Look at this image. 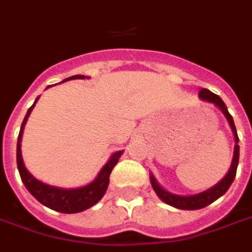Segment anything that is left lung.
Segmentation results:
<instances>
[{
	"label": "left lung",
	"mask_w": 252,
	"mask_h": 252,
	"mask_svg": "<svg viewBox=\"0 0 252 252\" xmlns=\"http://www.w3.org/2000/svg\"><path fill=\"white\" fill-rule=\"evenodd\" d=\"M199 98L201 99V100H204V102H209V103L215 104V106L224 114V117L227 119L229 127L232 130V134H234V157H232V162H231V166H229L228 172H227V174L224 176L223 179L220 180L218 184H215L212 188L207 189V190H204V192H200V193L196 194H190V196H180V194L169 192V190L164 189L158 184V181L156 180L153 173H150V184H152L154 192L157 193V196H158L159 199L162 200L164 203L174 207V208L185 209V211H193V209L204 208V207H207V205H209L211 203H214L215 200H218L219 197H221V196L228 190L231 184H232L235 176H236L238 162H239V145H238L239 138H238V133H236L234 119L231 117V114L228 113L227 106L224 104V102L221 100V98H220L219 95L211 93L207 88H201V90H200Z\"/></svg>",
	"instance_id": "left-lung-1"
}]
</instances>
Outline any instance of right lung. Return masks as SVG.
Wrapping results in <instances>:
<instances>
[{
    "label": "right lung",
    "instance_id": "obj_1",
    "mask_svg": "<svg viewBox=\"0 0 252 252\" xmlns=\"http://www.w3.org/2000/svg\"><path fill=\"white\" fill-rule=\"evenodd\" d=\"M72 79H86V76L84 75H73V76L67 78L63 82L72 80ZM38 98L40 96L36 98L34 103L27 111V115L24 118L21 128H20V134H18L17 168L18 172H20V176H21V180H23L25 188L29 190V193L32 194L33 197L37 200V201H40L43 205H45V207L55 209V211L62 212V214H78V212H83L86 209L91 208L93 205H95L104 196L106 190H107L108 183H110V173H111L114 166L118 164L119 157L122 156L124 150H119V152H115V153L111 154V157L103 165V168L100 169V172L96 176V179L91 181L90 184L84 185V187L71 189L59 188V187L45 184V183L40 181L36 177H33L32 174L28 172V169L25 168V164H24L23 154H21V139H23L24 127L27 125V121H28L29 115L32 113L34 104L37 103Z\"/></svg>",
    "mask_w": 252,
    "mask_h": 252
}]
</instances>
